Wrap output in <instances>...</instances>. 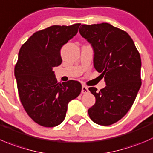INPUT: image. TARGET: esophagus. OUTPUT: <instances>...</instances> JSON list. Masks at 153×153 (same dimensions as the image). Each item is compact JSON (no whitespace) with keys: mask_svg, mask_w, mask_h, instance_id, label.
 I'll return each mask as SVG.
<instances>
[{"mask_svg":"<svg viewBox=\"0 0 153 153\" xmlns=\"http://www.w3.org/2000/svg\"><path fill=\"white\" fill-rule=\"evenodd\" d=\"M81 92H82V93H87L89 92L88 87H86V86H84V85H83L82 86V90H81Z\"/></svg>","mask_w":153,"mask_h":153,"instance_id":"34e87169","label":"esophagus"}]
</instances>
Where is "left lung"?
Here are the masks:
<instances>
[{
  "label": "left lung",
  "mask_w": 153,
  "mask_h": 153,
  "mask_svg": "<svg viewBox=\"0 0 153 153\" xmlns=\"http://www.w3.org/2000/svg\"><path fill=\"white\" fill-rule=\"evenodd\" d=\"M80 34L93 46L94 67L106 87L89 90L96 103L88 110L96 124L110 126L122 119L134 103L141 86L140 56L128 33L108 23L81 25Z\"/></svg>",
  "instance_id": "left-lung-1"
}]
</instances>
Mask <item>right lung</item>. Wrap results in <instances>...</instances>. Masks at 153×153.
<instances>
[{"label": "right lung", "mask_w": 153, "mask_h": 153, "mask_svg": "<svg viewBox=\"0 0 153 153\" xmlns=\"http://www.w3.org/2000/svg\"><path fill=\"white\" fill-rule=\"evenodd\" d=\"M80 23L53 25L34 33L22 45L15 66L19 99L28 116L44 127L60 125L68 103L81 92V83H57L53 68L61 64L60 49L78 33Z\"/></svg>", "instance_id": "1"}]
</instances>
